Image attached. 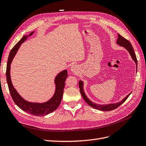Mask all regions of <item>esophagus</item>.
Returning <instances> with one entry per match:
<instances>
[{
    "label": "esophagus",
    "instance_id": "34e87169",
    "mask_svg": "<svg viewBox=\"0 0 146 146\" xmlns=\"http://www.w3.org/2000/svg\"><path fill=\"white\" fill-rule=\"evenodd\" d=\"M70 71L73 73H77L78 72V67L77 65H73L70 68Z\"/></svg>",
    "mask_w": 146,
    "mask_h": 146
}]
</instances>
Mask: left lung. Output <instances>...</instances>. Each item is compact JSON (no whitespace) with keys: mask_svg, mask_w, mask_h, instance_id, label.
<instances>
[{"mask_svg":"<svg viewBox=\"0 0 146 146\" xmlns=\"http://www.w3.org/2000/svg\"><path fill=\"white\" fill-rule=\"evenodd\" d=\"M116 44L119 46H122L124 47L125 49L129 52V54L131 57L132 60H133L135 63H136V67H137V59H136V56L135 54V52L133 50V48L132 47L131 43L127 40V39H125L124 38H123L121 35L118 34V38L116 41ZM79 84V88H80V93L83 97V99L85 100L86 102L89 105L90 107L94 108L95 109H97L98 110H101V111H111V110L116 109L118 107H119L121 104H122L127 99V98H129V96L130 95L131 93L128 94L125 98H123L121 101L117 103H113V104H96L93 102H92L90 100V99H88V97L86 96V94L85 93V91H84L83 89V82L82 80H80L78 82Z\"/></svg>","mask_w":146,"mask_h":146,"instance_id":"1","label":"left lung"}]
</instances>
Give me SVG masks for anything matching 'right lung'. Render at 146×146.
Here are the masks:
<instances>
[{
  "label": "right lung",
  "mask_w": 146,
  "mask_h": 146,
  "mask_svg": "<svg viewBox=\"0 0 146 146\" xmlns=\"http://www.w3.org/2000/svg\"><path fill=\"white\" fill-rule=\"evenodd\" d=\"M34 32H35L33 31L32 33H30L29 35H24L10 51L7 61L6 77L7 84L11 98L17 107L20 108L22 110H23L24 111L32 114V115L41 116L51 113L58 107L61 103V99H62L65 86V81L68 77V70H64L57 74L54 80V83L55 85L54 94L49 100L44 102H32L27 101L24 99L18 93V92L13 86L11 82L10 76L11 64L22 44L27 39L28 37L32 36Z\"/></svg>",
  "instance_id": "obj_1"
}]
</instances>
